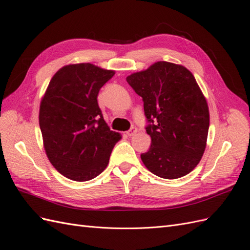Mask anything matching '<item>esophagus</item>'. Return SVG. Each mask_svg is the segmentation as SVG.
<instances>
[{"label":"esophagus","mask_w":250,"mask_h":250,"mask_svg":"<svg viewBox=\"0 0 250 250\" xmlns=\"http://www.w3.org/2000/svg\"><path fill=\"white\" fill-rule=\"evenodd\" d=\"M137 131H138V128L135 127V126H131L130 129L127 131V134L129 135V137H132V135H134L135 133H137Z\"/></svg>","instance_id":"1"}]
</instances>
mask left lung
Here are the masks:
<instances>
[{
    "label": "left lung",
    "instance_id": "obj_1",
    "mask_svg": "<svg viewBox=\"0 0 250 250\" xmlns=\"http://www.w3.org/2000/svg\"><path fill=\"white\" fill-rule=\"evenodd\" d=\"M142 97L151 146L141 158L156 176L175 179L190 173L207 146L209 113L193 74L185 66L158 62L126 78Z\"/></svg>",
    "mask_w": 250,
    "mask_h": 250
}]
</instances>
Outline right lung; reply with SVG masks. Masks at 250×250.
<instances>
[{
    "instance_id": "right-lung-1",
    "label": "right lung",
    "mask_w": 250,
    "mask_h": 250,
    "mask_svg": "<svg viewBox=\"0 0 250 250\" xmlns=\"http://www.w3.org/2000/svg\"><path fill=\"white\" fill-rule=\"evenodd\" d=\"M113 75L92 63H77L62 67L49 83L40 107V127L49 161L66 178L97 177L121 139L107 126L97 101Z\"/></svg>"
}]
</instances>
